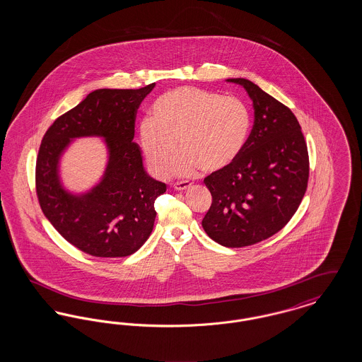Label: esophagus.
Here are the masks:
<instances>
[{
    "label": "esophagus",
    "instance_id": "esophagus-1",
    "mask_svg": "<svg viewBox=\"0 0 362 362\" xmlns=\"http://www.w3.org/2000/svg\"><path fill=\"white\" fill-rule=\"evenodd\" d=\"M189 186H191V183L187 182V180H182V182H176V183H173V189H177V191L187 189Z\"/></svg>",
    "mask_w": 362,
    "mask_h": 362
}]
</instances>
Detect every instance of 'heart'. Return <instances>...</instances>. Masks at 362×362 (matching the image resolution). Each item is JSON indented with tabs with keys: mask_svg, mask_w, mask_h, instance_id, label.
<instances>
[{
	"mask_svg": "<svg viewBox=\"0 0 362 362\" xmlns=\"http://www.w3.org/2000/svg\"><path fill=\"white\" fill-rule=\"evenodd\" d=\"M153 117L139 123V145L152 171L171 173L180 141L182 152L173 173L189 176L201 168L221 171L240 157L251 132L247 104L233 96L195 86H179L163 93L153 104Z\"/></svg>",
	"mask_w": 362,
	"mask_h": 362,
	"instance_id": "1",
	"label": "heart"
}]
</instances>
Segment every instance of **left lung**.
<instances>
[{"label": "left lung", "mask_w": 362, "mask_h": 362, "mask_svg": "<svg viewBox=\"0 0 362 362\" xmlns=\"http://www.w3.org/2000/svg\"><path fill=\"white\" fill-rule=\"evenodd\" d=\"M254 104V126L240 157L204 183L211 205L202 226L218 244L239 248L276 235L291 221L308 186L310 157L301 126L291 108L245 78Z\"/></svg>", "instance_id": "1"}]
</instances>
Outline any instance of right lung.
I'll return each instance as SVG.
<instances>
[{"label": "right lung", "mask_w": 362, "mask_h": 362, "mask_svg": "<svg viewBox=\"0 0 362 362\" xmlns=\"http://www.w3.org/2000/svg\"><path fill=\"white\" fill-rule=\"evenodd\" d=\"M156 84L139 89H96L57 118L42 139L35 186L42 211L58 233L98 258H123L148 240L155 224V201L165 183L145 173L134 138L141 102ZM106 138L109 164L103 182L73 196L60 186L57 163L71 137Z\"/></svg>", "instance_id": "obj_1"}]
</instances>
